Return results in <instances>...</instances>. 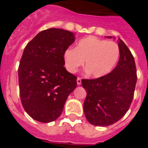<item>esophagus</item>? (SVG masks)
<instances>
[{
	"mask_svg": "<svg viewBox=\"0 0 148 148\" xmlns=\"http://www.w3.org/2000/svg\"><path fill=\"white\" fill-rule=\"evenodd\" d=\"M76 82H77V84H78V85H80L81 84H82V78H77Z\"/></svg>",
	"mask_w": 148,
	"mask_h": 148,
	"instance_id": "esophagus-1",
	"label": "esophagus"
}]
</instances>
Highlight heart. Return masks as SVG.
Listing matches in <instances>:
<instances>
[{
  "label": "heart",
  "instance_id": "obj_1",
  "mask_svg": "<svg viewBox=\"0 0 148 148\" xmlns=\"http://www.w3.org/2000/svg\"><path fill=\"white\" fill-rule=\"evenodd\" d=\"M119 45L113 41L88 36L81 39L75 49L68 48L64 53L66 70L75 73L84 61L87 72L94 78L108 75L119 59Z\"/></svg>",
  "mask_w": 148,
  "mask_h": 148
}]
</instances>
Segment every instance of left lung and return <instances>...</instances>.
Listing matches in <instances>:
<instances>
[{
  "label": "left lung",
  "instance_id": "1",
  "mask_svg": "<svg viewBox=\"0 0 148 148\" xmlns=\"http://www.w3.org/2000/svg\"><path fill=\"white\" fill-rule=\"evenodd\" d=\"M118 43L120 57L116 67L101 78L82 80L87 91L84 112L87 121L95 126H109L118 121L133 100L137 81L135 61L124 41L118 38Z\"/></svg>",
  "mask_w": 148,
  "mask_h": 148
}]
</instances>
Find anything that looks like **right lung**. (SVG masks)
I'll use <instances>...</instances> for the list:
<instances>
[{"mask_svg":"<svg viewBox=\"0 0 148 148\" xmlns=\"http://www.w3.org/2000/svg\"><path fill=\"white\" fill-rule=\"evenodd\" d=\"M73 32L51 28L39 32L24 48L18 67L22 105L33 119L55 121L77 85L64 66V53L74 41Z\"/></svg>","mask_w":148,"mask_h":148,"instance_id":"obj_1","label":"right lung"}]
</instances>
